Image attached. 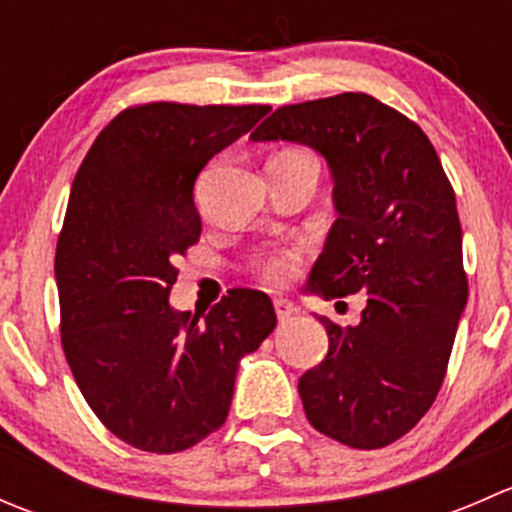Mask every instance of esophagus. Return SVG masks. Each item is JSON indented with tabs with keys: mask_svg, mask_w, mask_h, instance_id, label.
<instances>
[{
	"mask_svg": "<svg viewBox=\"0 0 512 512\" xmlns=\"http://www.w3.org/2000/svg\"><path fill=\"white\" fill-rule=\"evenodd\" d=\"M275 312H277V319H280V322H285V319L297 314V307H294V302H289V299L277 297L275 299Z\"/></svg>",
	"mask_w": 512,
	"mask_h": 512,
	"instance_id": "34e87169",
	"label": "esophagus"
}]
</instances>
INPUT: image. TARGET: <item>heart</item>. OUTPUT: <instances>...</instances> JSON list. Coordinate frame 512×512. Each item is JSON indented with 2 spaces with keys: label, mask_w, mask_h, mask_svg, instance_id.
<instances>
[{
  "label": "heart",
  "mask_w": 512,
  "mask_h": 512,
  "mask_svg": "<svg viewBox=\"0 0 512 512\" xmlns=\"http://www.w3.org/2000/svg\"><path fill=\"white\" fill-rule=\"evenodd\" d=\"M260 270L262 275L272 282L287 280V277L294 272V252H287V250L270 252V255H265L260 260Z\"/></svg>",
  "instance_id": "b5f03b06"
}]
</instances>
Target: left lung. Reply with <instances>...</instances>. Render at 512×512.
<instances>
[{"label": "left lung", "instance_id": "8db88e82", "mask_svg": "<svg viewBox=\"0 0 512 512\" xmlns=\"http://www.w3.org/2000/svg\"><path fill=\"white\" fill-rule=\"evenodd\" d=\"M252 141L317 151L334 220L307 289L366 292L359 324L319 317L327 359L299 379L304 414L352 448H384L431 409L468 302L456 195L426 133L369 94L282 106Z\"/></svg>", "mask_w": 512, "mask_h": 512}]
</instances>
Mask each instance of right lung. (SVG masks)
<instances>
[{"instance_id": "right-lung-1", "label": "right lung", "mask_w": 512, "mask_h": 512, "mask_svg": "<svg viewBox=\"0 0 512 512\" xmlns=\"http://www.w3.org/2000/svg\"><path fill=\"white\" fill-rule=\"evenodd\" d=\"M270 106L146 103L86 153L56 245L61 344L86 404L128 446L175 453L225 423L240 359L277 327L270 297L230 289L210 312L170 304L175 257L203 230L200 170Z\"/></svg>"}]
</instances>
